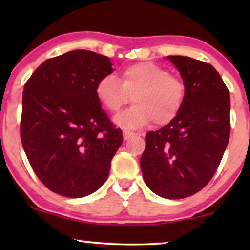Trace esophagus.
I'll use <instances>...</instances> for the list:
<instances>
[{"label": "esophagus", "mask_w": 250, "mask_h": 250, "mask_svg": "<svg viewBox=\"0 0 250 250\" xmlns=\"http://www.w3.org/2000/svg\"><path fill=\"white\" fill-rule=\"evenodd\" d=\"M135 135L134 132H131L128 131V129H123V136H124V140H128L133 138V136Z\"/></svg>", "instance_id": "34e87169"}]
</instances>
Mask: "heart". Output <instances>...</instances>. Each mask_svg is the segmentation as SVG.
Returning a JSON list of instances; mask_svg holds the SVG:
<instances>
[{
    "instance_id": "heart-1",
    "label": "heart",
    "mask_w": 250,
    "mask_h": 250,
    "mask_svg": "<svg viewBox=\"0 0 250 250\" xmlns=\"http://www.w3.org/2000/svg\"><path fill=\"white\" fill-rule=\"evenodd\" d=\"M95 95L110 112H118L133 100L135 105L116 116L115 123L122 127L139 128L152 121L157 125L172 122L183 105L186 84L158 64L139 62L124 68L119 81L112 75L100 78Z\"/></svg>"
}]
</instances>
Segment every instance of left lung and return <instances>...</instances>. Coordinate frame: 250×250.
<instances>
[{"label": "left lung", "mask_w": 250, "mask_h": 250, "mask_svg": "<svg viewBox=\"0 0 250 250\" xmlns=\"http://www.w3.org/2000/svg\"><path fill=\"white\" fill-rule=\"evenodd\" d=\"M186 84V99L175 118L146 135L141 157L143 180L167 199L200 191L220 165L230 138V95L209 63L168 56Z\"/></svg>", "instance_id": "8db88e82"}]
</instances>
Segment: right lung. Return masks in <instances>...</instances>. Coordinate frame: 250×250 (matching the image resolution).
Instances as JSON below:
<instances>
[{
    "label": "right lung",
    "mask_w": 250,
    "mask_h": 250,
    "mask_svg": "<svg viewBox=\"0 0 250 250\" xmlns=\"http://www.w3.org/2000/svg\"><path fill=\"white\" fill-rule=\"evenodd\" d=\"M110 59L74 50L44 61L25 84L20 136L37 177L60 196L82 198L107 180L123 142L95 95Z\"/></svg>",
    "instance_id": "obj_1"
}]
</instances>
